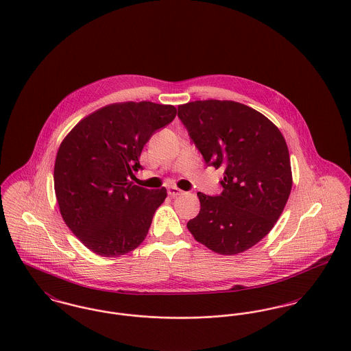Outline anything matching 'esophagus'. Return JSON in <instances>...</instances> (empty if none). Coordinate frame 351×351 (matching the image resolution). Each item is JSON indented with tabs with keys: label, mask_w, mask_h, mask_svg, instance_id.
<instances>
[{
	"label": "esophagus",
	"mask_w": 351,
	"mask_h": 351,
	"mask_svg": "<svg viewBox=\"0 0 351 351\" xmlns=\"http://www.w3.org/2000/svg\"><path fill=\"white\" fill-rule=\"evenodd\" d=\"M182 194H183V191H182L180 189H178V187H175V186L168 187V195H169V196L175 197V196H179V195Z\"/></svg>",
	"instance_id": "34e87169"
}]
</instances>
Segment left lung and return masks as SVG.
Wrapping results in <instances>:
<instances>
[{
    "instance_id": "8db88e82",
    "label": "left lung",
    "mask_w": 351,
    "mask_h": 351,
    "mask_svg": "<svg viewBox=\"0 0 351 351\" xmlns=\"http://www.w3.org/2000/svg\"><path fill=\"white\" fill-rule=\"evenodd\" d=\"M178 116L207 165L225 167L219 196L197 193L200 211L187 223L210 250L234 256L269 233L292 189L287 143L271 119L234 101L179 105Z\"/></svg>"
}]
</instances>
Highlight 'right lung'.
Instances as JSON below:
<instances>
[{
    "label": "right lung",
    "instance_id": "obj_1",
    "mask_svg": "<svg viewBox=\"0 0 351 351\" xmlns=\"http://www.w3.org/2000/svg\"><path fill=\"white\" fill-rule=\"evenodd\" d=\"M176 108L149 101L106 105L80 119L62 141L53 168L59 210L69 229L93 253L126 254L145 239L165 187L147 190L129 182L140 155Z\"/></svg>",
    "mask_w": 351,
    "mask_h": 351
}]
</instances>
